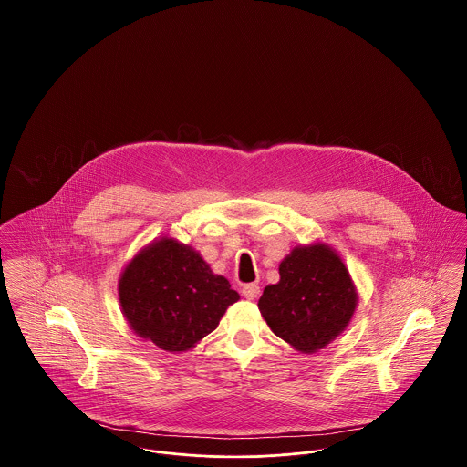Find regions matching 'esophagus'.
Returning <instances> with one entry per match:
<instances>
[{"mask_svg": "<svg viewBox=\"0 0 467 467\" xmlns=\"http://www.w3.org/2000/svg\"><path fill=\"white\" fill-rule=\"evenodd\" d=\"M242 294H244V297H246L248 301H254V299H257V297H259L261 289H259V285H257V284H246V285L242 287Z\"/></svg>", "mask_w": 467, "mask_h": 467, "instance_id": "obj_1", "label": "esophagus"}]
</instances>
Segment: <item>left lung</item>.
Returning <instances> with one entry per match:
<instances>
[{"mask_svg": "<svg viewBox=\"0 0 467 467\" xmlns=\"http://www.w3.org/2000/svg\"><path fill=\"white\" fill-rule=\"evenodd\" d=\"M357 306L352 278L326 244L297 246L280 265V282L267 285L259 310L271 331L311 354L341 333Z\"/></svg>", "mask_w": 467, "mask_h": 467, "instance_id": "8db88e82", "label": "left lung"}]
</instances>
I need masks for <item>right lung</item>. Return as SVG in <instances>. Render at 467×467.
Returning <instances> with one entry per match:
<instances>
[{
	"mask_svg": "<svg viewBox=\"0 0 467 467\" xmlns=\"http://www.w3.org/2000/svg\"><path fill=\"white\" fill-rule=\"evenodd\" d=\"M119 299L134 333L162 350L183 352L215 331L240 296L196 250L162 238L124 269Z\"/></svg>",
	"mask_w": 467,
	"mask_h": 467,
	"instance_id": "obj_1",
	"label": "right lung"
}]
</instances>
